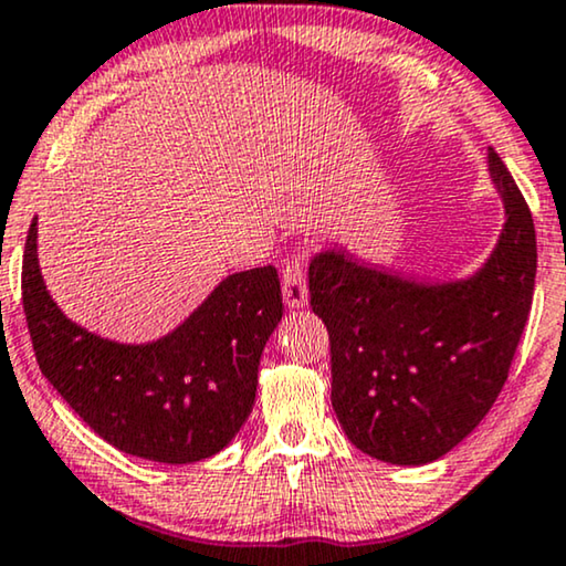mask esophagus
I'll use <instances>...</instances> for the list:
<instances>
[{"mask_svg": "<svg viewBox=\"0 0 566 566\" xmlns=\"http://www.w3.org/2000/svg\"><path fill=\"white\" fill-rule=\"evenodd\" d=\"M282 295L287 307H305L307 305V284L303 274V261L287 263L282 274Z\"/></svg>", "mask_w": 566, "mask_h": 566, "instance_id": "34e87169", "label": "esophagus"}]
</instances>
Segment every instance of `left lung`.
Wrapping results in <instances>:
<instances>
[{"mask_svg": "<svg viewBox=\"0 0 566 566\" xmlns=\"http://www.w3.org/2000/svg\"><path fill=\"white\" fill-rule=\"evenodd\" d=\"M486 172L504 224L479 269L424 279L334 243L313 253V313L331 342V403L352 446L394 465L450 453L507 380L536 287V228L500 155Z\"/></svg>", "mask_w": 566, "mask_h": 566, "instance_id": "obj_1", "label": "left lung"}]
</instances>
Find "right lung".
I'll return each mask as SVG.
<instances>
[{
    "label": "right lung",
    "mask_w": 566,
    "mask_h": 566,
    "mask_svg": "<svg viewBox=\"0 0 566 566\" xmlns=\"http://www.w3.org/2000/svg\"><path fill=\"white\" fill-rule=\"evenodd\" d=\"M22 307L56 394L120 453L168 465L212 458L251 417L263 346L282 321L274 266L224 276L176 328L145 344L72 321L43 282L38 217L22 255Z\"/></svg>",
    "instance_id": "add662e5"
}]
</instances>
